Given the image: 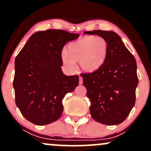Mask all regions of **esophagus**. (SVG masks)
Listing matches in <instances>:
<instances>
[{"mask_svg":"<svg viewBox=\"0 0 151 151\" xmlns=\"http://www.w3.org/2000/svg\"><path fill=\"white\" fill-rule=\"evenodd\" d=\"M79 84H83V79H82V77H79Z\"/></svg>","mask_w":151,"mask_h":151,"instance_id":"esophagus-1","label":"esophagus"}]
</instances>
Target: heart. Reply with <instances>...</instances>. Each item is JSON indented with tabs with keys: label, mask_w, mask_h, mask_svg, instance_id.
<instances>
[{
	"label": "heart",
	"mask_w": 151,
	"mask_h": 151,
	"mask_svg": "<svg viewBox=\"0 0 151 151\" xmlns=\"http://www.w3.org/2000/svg\"><path fill=\"white\" fill-rule=\"evenodd\" d=\"M109 52V45L100 36H85L68 45L62 53V63L67 70H73L74 62L86 72H94L104 65Z\"/></svg>",
	"instance_id": "1"
}]
</instances>
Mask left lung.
I'll return each mask as SVG.
<instances>
[{
	"label": "left lung",
	"mask_w": 151,
	"mask_h": 151,
	"mask_svg": "<svg viewBox=\"0 0 151 151\" xmlns=\"http://www.w3.org/2000/svg\"><path fill=\"white\" fill-rule=\"evenodd\" d=\"M84 33L104 37L109 45L104 65L92 73L81 74L91 101L90 114L93 120L102 124H120L136 101L138 84L136 61L114 31L96 30Z\"/></svg>",
	"instance_id": "obj_1"
}]
</instances>
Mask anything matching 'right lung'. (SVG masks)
Listing matches in <instances>:
<instances>
[{
	"mask_svg": "<svg viewBox=\"0 0 151 151\" xmlns=\"http://www.w3.org/2000/svg\"><path fill=\"white\" fill-rule=\"evenodd\" d=\"M79 37L62 30L39 31L30 36L15 58V104L32 124L47 125L60 119L62 99L79 84V76H66L61 68L63 47Z\"/></svg>",
	"mask_w": 151,
	"mask_h": 151,
	"instance_id": "add662e5",
	"label": "right lung"
}]
</instances>
